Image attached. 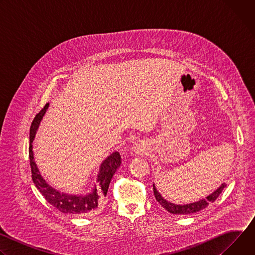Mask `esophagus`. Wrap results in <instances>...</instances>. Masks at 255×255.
I'll return each mask as SVG.
<instances>
[{
  "mask_svg": "<svg viewBox=\"0 0 255 255\" xmlns=\"http://www.w3.org/2000/svg\"><path fill=\"white\" fill-rule=\"evenodd\" d=\"M148 149L149 148L147 146V144H145V143H139L136 145V147H135V151L138 154H145L148 151Z\"/></svg>",
  "mask_w": 255,
  "mask_h": 255,
  "instance_id": "obj_1",
  "label": "esophagus"
}]
</instances>
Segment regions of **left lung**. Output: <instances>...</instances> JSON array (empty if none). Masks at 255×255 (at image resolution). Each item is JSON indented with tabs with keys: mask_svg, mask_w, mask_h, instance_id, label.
Listing matches in <instances>:
<instances>
[{
	"mask_svg": "<svg viewBox=\"0 0 255 255\" xmlns=\"http://www.w3.org/2000/svg\"><path fill=\"white\" fill-rule=\"evenodd\" d=\"M226 187V184H222L221 187L218 188L213 194H211L210 196H208L206 199L201 200L199 202H195L192 204H188V205H175L172 203L167 202L166 200H164L161 195L156 191L154 185H153V193L155 196L156 201L169 213L171 214H177V215H188V214H193L196 212H199L203 209H205L210 203H214L217 198L220 196V194L222 193V191L224 190V188Z\"/></svg>",
	"mask_w": 255,
	"mask_h": 255,
	"instance_id": "8db88e82",
	"label": "left lung"
}]
</instances>
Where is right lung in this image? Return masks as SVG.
I'll return each mask as SVG.
<instances>
[{"label":"right lung","mask_w":255,"mask_h":255,"mask_svg":"<svg viewBox=\"0 0 255 255\" xmlns=\"http://www.w3.org/2000/svg\"><path fill=\"white\" fill-rule=\"evenodd\" d=\"M48 104L44 106L42 110L35 116L31 127H30V145H29V159H30V167L32 173L33 183L45 198V200L58 209L62 213L68 214H80L87 215L89 213L95 212L99 205L103 202L104 198L107 196L108 188L110 185V181L121 164V156L119 152H114L110 156H108L101 164L100 173L98 175V183L99 189H94L93 193L86 196H71L67 194H62L51 188L46 181L41 176L33 157L32 151V142L36 133V130L38 128L40 120L44 115Z\"/></svg>","instance_id":"right-lung-1"}]
</instances>
